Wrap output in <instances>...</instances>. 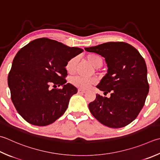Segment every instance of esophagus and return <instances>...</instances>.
<instances>
[{
	"mask_svg": "<svg viewBox=\"0 0 160 160\" xmlns=\"http://www.w3.org/2000/svg\"><path fill=\"white\" fill-rule=\"evenodd\" d=\"M78 92L79 93H84L86 92V91L85 90H83V89H78Z\"/></svg>",
	"mask_w": 160,
	"mask_h": 160,
	"instance_id": "esophagus-1",
	"label": "esophagus"
}]
</instances>
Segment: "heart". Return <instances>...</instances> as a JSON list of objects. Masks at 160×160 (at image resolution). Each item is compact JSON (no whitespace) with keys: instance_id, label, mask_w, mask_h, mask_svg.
<instances>
[{"instance_id":"1","label":"heart","mask_w":160,"mask_h":160,"mask_svg":"<svg viewBox=\"0 0 160 160\" xmlns=\"http://www.w3.org/2000/svg\"><path fill=\"white\" fill-rule=\"evenodd\" d=\"M86 59L92 64L94 68H100L102 65V59L101 56L95 54V53H91L86 56ZM77 64V58H73L68 61L66 65V69L69 74L73 73L76 70V67ZM71 83L78 88L80 89H87L89 87L94 84L96 82V79L95 78H82L80 76L74 77L71 80Z\"/></svg>"}]
</instances>
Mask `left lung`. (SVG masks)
Masks as SVG:
<instances>
[{"label":"left lung","mask_w":160,"mask_h":160,"mask_svg":"<svg viewBox=\"0 0 160 160\" xmlns=\"http://www.w3.org/2000/svg\"><path fill=\"white\" fill-rule=\"evenodd\" d=\"M105 59L108 73L96 86L110 97L96 94L89 104L92 114L109 128L126 126L137 117L149 92L147 67L137 50L126 42H107L85 48Z\"/></svg>","instance_id":"1"}]
</instances>
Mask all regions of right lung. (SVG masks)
Masks as SVG:
<instances>
[{
	"label": "right lung",
	"mask_w": 160,
	"mask_h": 160,
	"mask_svg": "<svg viewBox=\"0 0 160 160\" xmlns=\"http://www.w3.org/2000/svg\"><path fill=\"white\" fill-rule=\"evenodd\" d=\"M82 51L55 40L40 38L17 53L8 82L12 101L27 122L48 126L64 113L71 97L78 92L76 87L67 83L66 65ZM51 85L62 87L51 88Z\"/></svg>",
	"instance_id": "add662e5"
}]
</instances>
